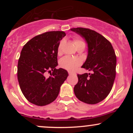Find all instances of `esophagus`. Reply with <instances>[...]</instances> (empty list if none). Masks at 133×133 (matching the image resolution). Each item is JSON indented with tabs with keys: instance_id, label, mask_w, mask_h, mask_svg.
<instances>
[{
	"instance_id": "34e87169",
	"label": "esophagus",
	"mask_w": 133,
	"mask_h": 133,
	"mask_svg": "<svg viewBox=\"0 0 133 133\" xmlns=\"http://www.w3.org/2000/svg\"><path fill=\"white\" fill-rule=\"evenodd\" d=\"M69 75H76V73H74V72H69Z\"/></svg>"
}]
</instances>
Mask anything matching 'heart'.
<instances>
[{
	"instance_id": "obj_1",
	"label": "heart",
	"mask_w": 133,
	"mask_h": 133,
	"mask_svg": "<svg viewBox=\"0 0 133 133\" xmlns=\"http://www.w3.org/2000/svg\"><path fill=\"white\" fill-rule=\"evenodd\" d=\"M74 42H75V44L77 47L80 46V45H84L85 46L84 42L81 39H79V38H76L74 39ZM63 43L64 41L62 40L60 44H59V51H61V48ZM81 61L79 59L70 57V56H65V57L62 58L60 61L61 66L62 68L69 71H76L77 68L81 65Z\"/></svg>"
}]
</instances>
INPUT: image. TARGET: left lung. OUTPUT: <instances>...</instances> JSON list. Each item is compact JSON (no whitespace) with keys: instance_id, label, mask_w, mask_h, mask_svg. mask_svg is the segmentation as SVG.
<instances>
[{"instance_id":"left-lung-1","label":"left lung","mask_w":133,"mask_h":133,"mask_svg":"<svg viewBox=\"0 0 133 133\" xmlns=\"http://www.w3.org/2000/svg\"><path fill=\"white\" fill-rule=\"evenodd\" d=\"M71 30L86 40L88 56L82 68L93 71L92 74H77L74 94L81 101L95 104L104 99L111 91L116 77V56L111 42L97 32L82 27Z\"/></svg>"}]
</instances>
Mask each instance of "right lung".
<instances>
[{"mask_svg":"<svg viewBox=\"0 0 133 133\" xmlns=\"http://www.w3.org/2000/svg\"><path fill=\"white\" fill-rule=\"evenodd\" d=\"M63 31L47 32L33 37L23 47L17 65L21 91L30 103L45 106L57 98L61 86L68 76L66 70L57 69V52ZM53 71L46 78L47 71Z\"/></svg>","mask_w":133,"mask_h":133,"instance_id":"add662e5","label":"right lung"}]
</instances>
